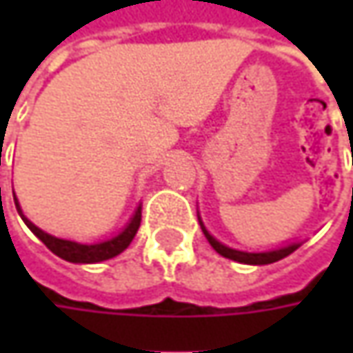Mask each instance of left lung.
Here are the masks:
<instances>
[{
	"instance_id": "1",
	"label": "left lung",
	"mask_w": 353,
	"mask_h": 353,
	"mask_svg": "<svg viewBox=\"0 0 353 353\" xmlns=\"http://www.w3.org/2000/svg\"><path fill=\"white\" fill-rule=\"evenodd\" d=\"M198 222H200V228L204 232L206 239L210 241V245L214 250L218 251L222 257H228L232 261H237V263H245V265H269L275 263L279 259L291 255L292 251L299 250L301 248V241H292L289 245H283V248H277V250H269V251H241V250H234V248H228L224 245L222 241H218L216 237L212 236L210 232L206 230V225L202 222L200 214H198Z\"/></svg>"
}]
</instances>
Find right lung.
<instances>
[{
	"instance_id": "right-lung-1",
	"label": "right lung",
	"mask_w": 353,
	"mask_h": 353,
	"mask_svg": "<svg viewBox=\"0 0 353 353\" xmlns=\"http://www.w3.org/2000/svg\"><path fill=\"white\" fill-rule=\"evenodd\" d=\"M13 200H15V208L19 212L21 220L27 224V228H29L34 236L39 237L54 255H59L61 259L70 261V263H100V261H105V259L116 257L121 251L128 250L129 243L133 241V237H135L139 225H141V204H139V206L135 208V212H133V216H131V220L128 222V225H125L119 234L108 237V239H102V241H96V243H78V241H72V239H62V237L50 236L47 232H43L41 228H37V225L23 214V210H21L19 206V200H17L15 194H13Z\"/></svg>"
}]
</instances>
